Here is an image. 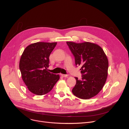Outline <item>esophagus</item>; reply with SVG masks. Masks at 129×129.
<instances>
[{"instance_id":"obj_1","label":"esophagus","mask_w":129,"mask_h":129,"mask_svg":"<svg viewBox=\"0 0 129 129\" xmlns=\"http://www.w3.org/2000/svg\"><path fill=\"white\" fill-rule=\"evenodd\" d=\"M60 75L62 76V77H69L68 75H65V74H61Z\"/></svg>"}]
</instances>
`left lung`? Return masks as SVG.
Here are the masks:
<instances>
[{
  "label": "left lung",
  "instance_id": "8db88e82",
  "mask_svg": "<svg viewBox=\"0 0 129 129\" xmlns=\"http://www.w3.org/2000/svg\"><path fill=\"white\" fill-rule=\"evenodd\" d=\"M75 56V64L81 66L82 80L75 77L76 84L72 92L76 97L88 99L96 96L105 84L109 63L103 49L89 42H66Z\"/></svg>",
  "mask_w": 129,
  "mask_h": 129
}]
</instances>
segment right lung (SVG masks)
<instances>
[{
    "label": "right lung",
    "instance_id": "right-lung-1",
    "mask_svg": "<svg viewBox=\"0 0 129 129\" xmlns=\"http://www.w3.org/2000/svg\"><path fill=\"white\" fill-rule=\"evenodd\" d=\"M57 42H39L24 49L19 62L22 80L32 93L43 95L50 92L59 79V75L47 70L49 56Z\"/></svg>",
    "mask_w": 129,
    "mask_h": 129
}]
</instances>
